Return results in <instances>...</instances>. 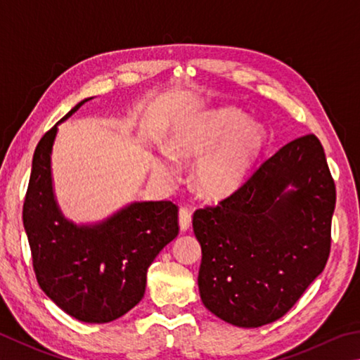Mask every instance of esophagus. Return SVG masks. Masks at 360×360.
<instances>
[{
	"mask_svg": "<svg viewBox=\"0 0 360 360\" xmlns=\"http://www.w3.org/2000/svg\"><path fill=\"white\" fill-rule=\"evenodd\" d=\"M192 225V212L187 207L179 209V226L182 231H187Z\"/></svg>",
	"mask_w": 360,
	"mask_h": 360,
	"instance_id": "obj_1",
	"label": "esophagus"
}]
</instances>
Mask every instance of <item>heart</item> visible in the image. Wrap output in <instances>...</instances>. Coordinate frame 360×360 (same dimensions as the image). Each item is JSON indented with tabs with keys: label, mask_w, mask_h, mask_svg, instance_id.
<instances>
[{
	"label": "heart",
	"mask_w": 360,
	"mask_h": 360,
	"mask_svg": "<svg viewBox=\"0 0 360 360\" xmlns=\"http://www.w3.org/2000/svg\"><path fill=\"white\" fill-rule=\"evenodd\" d=\"M224 138L226 140L197 168V187L209 198L225 197L240 184L253 155L263 146V129L255 122H247V116L239 110L224 108L209 115L197 126L184 129L172 143L176 154L188 158L207 153ZM172 169L169 160H160L154 167L160 178H168Z\"/></svg>",
	"instance_id": "heart-1"
}]
</instances>
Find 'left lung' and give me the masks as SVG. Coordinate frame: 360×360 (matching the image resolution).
<instances>
[{
  "instance_id": "1",
  "label": "left lung",
  "mask_w": 360,
  "mask_h": 360,
  "mask_svg": "<svg viewBox=\"0 0 360 360\" xmlns=\"http://www.w3.org/2000/svg\"><path fill=\"white\" fill-rule=\"evenodd\" d=\"M288 185L296 191H285ZM335 182L316 135L286 143L243 186L193 214L198 288L214 315L239 328L282 318L330 253Z\"/></svg>"
}]
</instances>
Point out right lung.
<instances>
[{
  "label": "right lung",
  "mask_w": 360,
  "mask_h": 360,
  "mask_svg": "<svg viewBox=\"0 0 360 360\" xmlns=\"http://www.w3.org/2000/svg\"><path fill=\"white\" fill-rule=\"evenodd\" d=\"M58 124L37 143L23 202L32 269L42 291L70 316L108 323L141 300L148 267L178 236L179 207L173 201H143L101 225L70 224L58 209L51 188L50 154Z\"/></svg>",
  "instance_id": "obj_1"
}]
</instances>
